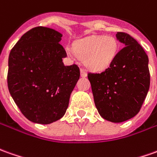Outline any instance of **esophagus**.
<instances>
[{"instance_id": "1", "label": "esophagus", "mask_w": 157, "mask_h": 157, "mask_svg": "<svg viewBox=\"0 0 157 157\" xmlns=\"http://www.w3.org/2000/svg\"><path fill=\"white\" fill-rule=\"evenodd\" d=\"M87 70H85V69H83L82 68L81 69V76H82V77H86L87 76Z\"/></svg>"}]
</instances>
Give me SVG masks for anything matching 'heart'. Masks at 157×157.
<instances>
[{
  "label": "heart",
  "mask_w": 157,
  "mask_h": 157,
  "mask_svg": "<svg viewBox=\"0 0 157 157\" xmlns=\"http://www.w3.org/2000/svg\"><path fill=\"white\" fill-rule=\"evenodd\" d=\"M119 52V44L112 36H92L79 41L75 45V53L85 60L88 68L95 70L108 67Z\"/></svg>",
  "instance_id": "obj_1"
}]
</instances>
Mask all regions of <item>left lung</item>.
I'll use <instances>...</instances> for the list:
<instances>
[{
	"instance_id": "obj_1",
	"label": "left lung",
	"mask_w": 157,
	"mask_h": 157,
	"mask_svg": "<svg viewBox=\"0 0 157 157\" xmlns=\"http://www.w3.org/2000/svg\"><path fill=\"white\" fill-rule=\"evenodd\" d=\"M124 44L113 62L101 73L88 72L94 100L103 119L120 123L139 113L150 88L149 58L144 48L129 34L119 32Z\"/></svg>"
}]
</instances>
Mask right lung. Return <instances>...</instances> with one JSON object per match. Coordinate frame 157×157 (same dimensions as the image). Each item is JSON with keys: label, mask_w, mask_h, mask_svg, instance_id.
<instances>
[{"label": "right lung", "mask_w": 157, "mask_h": 157, "mask_svg": "<svg viewBox=\"0 0 157 157\" xmlns=\"http://www.w3.org/2000/svg\"><path fill=\"white\" fill-rule=\"evenodd\" d=\"M61 38L55 30L34 27L9 54L8 90L22 114L34 123L47 124L60 119L80 78L77 65L63 63L67 53Z\"/></svg>", "instance_id": "right-lung-1"}]
</instances>
